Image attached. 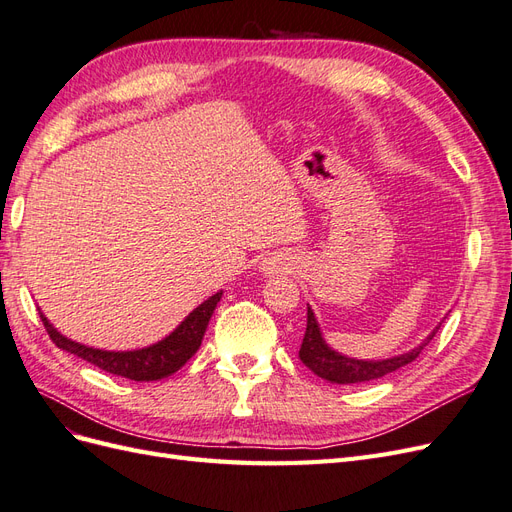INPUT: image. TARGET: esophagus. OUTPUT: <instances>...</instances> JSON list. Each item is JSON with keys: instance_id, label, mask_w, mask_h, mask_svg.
Listing matches in <instances>:
<instances>
[{"instance_id": "34e87169", "label": "esophagus", "mask_w": 512, "mask_h": 512, "mask_svg": "<svg viewBox=\"0 0 512 512\" xmlns=\"http://www.w3.org/2000/svg\"><path fill=\"white\" fill-rule=\"evenodd\" d=\"M280 269H282L280 258H269V260L262 262V271H265V273H277Z\"/></svg>"}]
</instances>
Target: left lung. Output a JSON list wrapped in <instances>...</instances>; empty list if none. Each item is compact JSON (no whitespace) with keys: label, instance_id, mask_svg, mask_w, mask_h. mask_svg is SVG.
Listing matches in <instances>:
<instances>
[{"label":"left lung","instance_id":"left-lung-1","mask_svg":"<svg viewBox=\"0 0 512 512\" xmlns=\"http://www.w3.org/2000/svg\"><path fill=\"white\" fill-rule=\"evenodd\" d=\"M436 333H438V327L421 346L406 352V354L393 356V359H382V361H363L361 359L359 361V359H350V356L339 354L327 346V342H324V337L320 333L318 320L312 312V307H307V329H305V337H303V344L299 350V359L303 361V365L312 369L316 376L329 380V382H335V384L369 382V380H378L386 374H393V371H397L399 367L412 363Z\"/></svg>","mask_w":512,"mask_h":512}]
</instances>
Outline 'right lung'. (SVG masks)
<instances>
[{
	"label": "right lung",
	"instance_id": "add662e5",
	"mask_svg": "<svg viewBox=\"0 0 512 512\" xmlns=\"http://www.w3.org/2000/svg\"><path fill=\"white\" fill-rule=\"evenodd\" d=\"M220 299H222V290L215 292L213 297H209L205 303H200L173 333L162 339V342L141 350H128V352L98 350V348L83 346L79 342H72V339L61 335L53 324L44 318L42 312H40V318L46 333H49V337L53 339V344L57 348L81 356L83 361L96 365L113 376H121L136 382H149V380H162L170 374H175L177 369H181L192 359L196 350L200 348V342H203L207 324Z\"/></svg>",
	"mask_w": 512,
	"mask_h": 512
}]
</instances>
